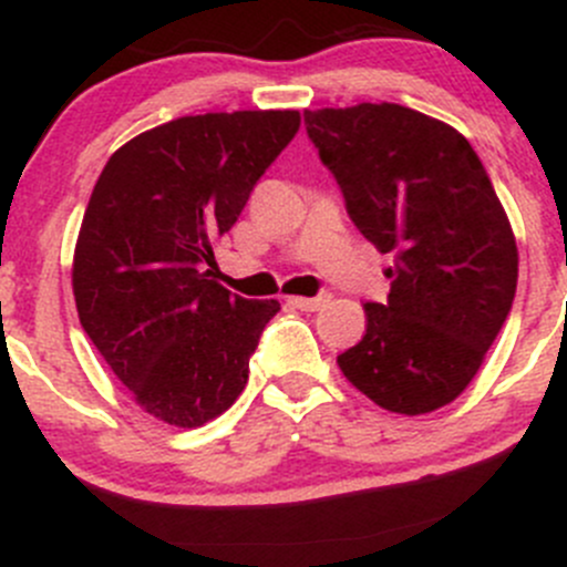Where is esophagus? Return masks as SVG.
Wrapping results in <instances>:
<instances>
[{"instance_id": "esophagus-1", "label": "esophagus", "mask_w": 567, "mask_h": 567, "mask_svg": "<svg viewBox=\"0 0 567 567\" xmlns=\"http://www.w3.org/2000/svg\"><path fill=\"white\" fill-rule=\"evenodd\" d=\"M327 302V297H289V306L297 311H319Z\"/></svg>"}]
</instances>
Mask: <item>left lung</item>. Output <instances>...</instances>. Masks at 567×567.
Returning <instances> with one entry per match:
<instances>
[{
    "label": "left lung",
    "mask_w": 567,
    "mask_h": 567,
    "mask_svg": "<svg viewBox=\"0 0 567 567\" xmlns=\"http://www.w3.org/2000/svg\"><path fill=\"white\" fill-rule=\"evenodd\" d=\"M347 213L393 254L388 302H365V336L338 369L373 404L425 414L475 379L511 313L518 250L481 157L447 122L399 103L306 109Z\"/></svg>",
    "instance_id": "left-lung-1"
}]
</instances>
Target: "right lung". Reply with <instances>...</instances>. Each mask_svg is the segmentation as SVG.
I'll return each mask as SVG.
<instances>
[{"label":"right lung","mask_w":567,"mask_h":567,"mask_svg":"<svg viewBox=\"0 0 567 567\" xmlns=\"http://www.w3.org/2000/svg\"><path fill=\"white\" fill-rule=\"evenodd\" d=\"M300 127V111H218L138 133L97 177L73 250L81 327L138 406L196 429L229 410L278 300L213 278V245Z\"/></svg>","instance_id":"obj_1"}]
</instances>
